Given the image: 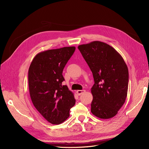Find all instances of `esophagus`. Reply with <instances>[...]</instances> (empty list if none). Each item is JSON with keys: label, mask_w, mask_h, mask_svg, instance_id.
Instances as JSON below:
<instances>
[{"label": "esophagus", "mask_w": 149, "mask_h": 149, "mask_svg": "<svg viewBox=\"0 0 149 149\" xmlns=\"http://www.w3.org/2000/svg\"><path fill=\"white\" fill-rule=\"evenodd\" d=\"M85 92H86L85 90H78L76 92H77L78 95H81L82 94V93H84Z\"/></svg>", "instance_id": "esophagus-1"}]
</instances>
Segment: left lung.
Listing matches in <instances>:
<instances>
[{
    "mask_svg": "<svg viewBox=\"0 0 149 149\" xmlns=\"http://www.w3.org/2000/svg\"><path fill=\"white\" fill-rule=\"evenodd\" d=\"M78 48L94 79L91 112L99 118H111L118 113L127 97L129 71L126 63L113 47L104 42L93 41Z\"/></svg>",
    "mask_w": 149,
    "mask_h": 149,
    "instance_id": "obj_1",
    "label": "left lung"
}]
</instances>
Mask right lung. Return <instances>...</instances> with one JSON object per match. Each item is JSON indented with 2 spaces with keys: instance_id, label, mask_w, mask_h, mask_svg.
I'll return each mask as SVG.
<instances>
[{
  "instance_id": "obj_1",
  "label": "right lung",
  "mask_w": 149,
  "mask_h": 149,
  "mask_svg": "<svg viewBox=\"0 0 149 149\" xmlns=\"http://www.w3.org/2000/svg\"><path fill=\"white\" fill-rule=\"evenodd\" d=\"M75 50V46H69L39 52L29 68L31 99L39 113L52 124L66 121L75 103L74 93L62 84L63 70Z\"/></svg>"
}]
</instances>
